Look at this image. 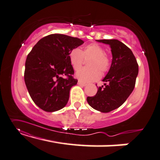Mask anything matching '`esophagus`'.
I'll return each instance as SVG.
<instances>
[{
    "instance_id": "obj_1",
    "label": "esophagus",
    "mask_w": 160,
    "mask_h": 160,
    "mask_svg": "<svg viewBox=\"0 0 160 160\" xmlns=\"http://www.w3.org/2000/svg\"><path fill=\"white\" fill-rule=\"evenodd\" d=\"M78 85H81V86H85V85H86L87 84L86 83H85V82H82V81H80V80H79L78 81Z\"/></svg>"
}]
</instances>
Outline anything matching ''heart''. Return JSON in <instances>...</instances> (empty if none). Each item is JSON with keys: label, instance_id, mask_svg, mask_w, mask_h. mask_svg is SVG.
<instances>
[{"label": "heart", "instance_id": "obj_1", "mask_svg": "<svg viewBox=\"0 0 160 160\" xmlns=\"http://www.w3.org/2000/svg\"><path fill=\"white\" fill-rule=\"evenodd\" d=\"M69 59L75 70H78L84 63L85 59H89V68L82 69L76 73V77L83 82L97 80L102 74L109 70L111 65L110 56L105 52L103 47L97 43L88 44L82 51L78 48L72 49L69 53Z\"/></svg>", "mask_w": 160, "mask_h": 160}]
</instances>
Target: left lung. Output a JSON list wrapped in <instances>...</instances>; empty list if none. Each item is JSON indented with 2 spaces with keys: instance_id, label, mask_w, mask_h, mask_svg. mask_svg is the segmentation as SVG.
I'll list each match as a JSON object with an SVG mask.
<instances>
[{
  "instance_id": "8db88e82",
  "label": "left lung",
  "mask_w": 160,
  "mask_h": 160,
  "mask_svg": "<svg viewBox=\"0 0 160 160\" xmlns=\"http://www.w3.org/2000/svg\"><path fill=\"white\" fill-rule=\"evenodd\" d=\"M97 41L110 45L113 59L110 70L103 80L107 83L98 88L93 97H88L87 101L95 110L108 113L120 107L132 92L139 65L132 50L123 43L117 39Z\"/></svg>"
}]
</instances>
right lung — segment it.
<instances>
[{
    "instance_id": "add662e5",
    "label": "right lung",
    "mask_w": 160,
    "mask_h": 160,
    "mask_svg": "<svg viewBox=\"0 0 160 160\" xmlns=\"http://www.w3.org/2000/svg\"><path fill=\"white\" fill-rule=\"evenodd\" d=\"M83 43L68 35L50 34L40 39L28 53L25 84L33 101L43 111H57L68 103L71 88L78 82L72 77L69 53Z\"/></svg>"
}]
</instances>
